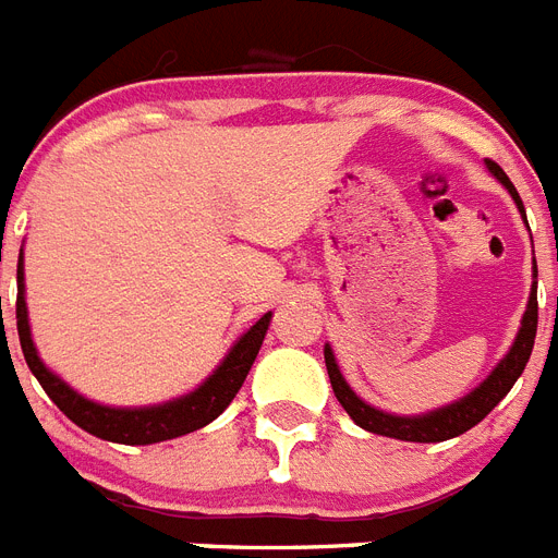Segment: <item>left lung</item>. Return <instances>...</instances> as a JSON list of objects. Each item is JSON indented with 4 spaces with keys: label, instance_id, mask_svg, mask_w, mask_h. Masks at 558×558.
<instances>
[{
    "label": "left lung",
    "instance_id": "1",
    "mask_svg": "<svg viewBox=\"0 0 558 558\" xmlns=\"http://www.w3.org/2000/svg\"><path fill=\"white\" fill-rule=\"evenodd\" d=\"M489 172L501 181V184L510 190V195L515 198L519 209L524 213V204H521L515 186H512L510 178L505 175V169L487 160ZM527 221V218H524ZM536 265V262H533ZM533 276H538L533 270ZM536 325H538V300H536V282H533V291H530L527 311H524V319H521L519 337L512 342L510 354L496 365V372L489 374L487 380L481 383L478 389L466 395L458 403L447 405V409H438V412L417 414V417H398V414H386L374 405L363 403L356 398L354 391L349 389V383L342 380L340 368H337V360H333V351L325 345V368H328V377H331L333 395L342 403V409L351 414V421L356 426H363L365 432H374V435H386V438L398 440H414V444H438V440H449L463 435L466 429H472L475 423H481L493 409H496L501 400H505L507 391L512 389V383L519 380V374L524 372V365L530 360V351H533V340H536Z\"/></svg>",
    "mask_w": 558,
    "mask_h": 558
}]
</instances>
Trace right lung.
Listing matches in <instances>:
<instances>
[{
    "instance_id": "obj_1",
    "label": "right lung",
    "mask_w": 558,
    "mask_h": 558,
    "mask_svg": "<svg viewBox=\"0 0 558 558\" xmlns=\"http://www.w3.org/2000/svg\"><path fill=\"white\" fill-rule=\"evenodd\" d=\"M16 291H20L16 293V331H20V345L22 354H25V363H28V368L39 380V386L46 389L48 398L57 403V409L69 421L77 423L80 429H86L88 435H97L102 440L129 444V447H137V444L146 447V444H158V440L181 438V435H190V432L207 426L209 421H216L218 414L230 405V400L235 398V391L242 389L244 377H247L253 360H256L258 349H262L267 325H270V314L262 316L251 331L244 333L242 340L230 349V354L213 372V377H207V383H204L202 389H195L193 395L172 400V403L149 405V409H109V405L80 398L77 391L69 389L60 377H53L37 356L34 340H31L25 293H22L25 291V284H22V258L20 265H16Z\"/></svg>"
}]
</instances>
